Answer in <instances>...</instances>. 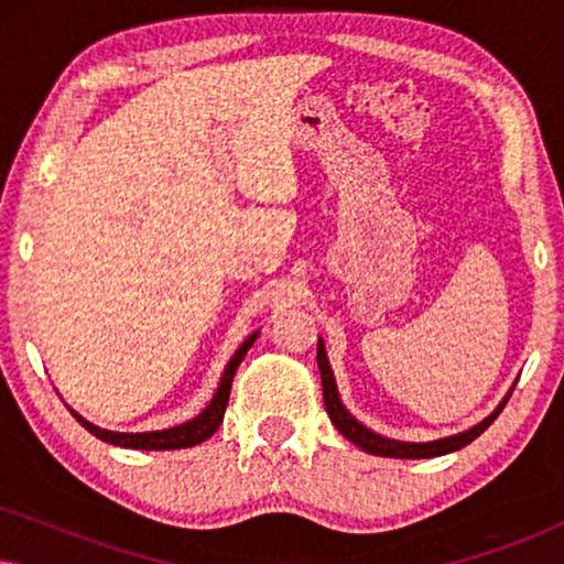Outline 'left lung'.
I'll use <instances>...</instances> for the list:
<instances>
[{
    "mask_svg": "<svg viewBox=\"0 0 564 564\" xmlns=\"http://www.w3.org/2000/svg\"><path fill=\"white\" fill-rule=\"evenodd\" d=\"M318 369H321V382H323V403H326V411L330 415V423L338 429V434H344L349 442H354L359 446V449H365L367 454H375V457H392V459H429V457H442V454H449V452H457L462 446H467L469 442H475L477 436L482 434L485 429L490 426L492 421L498 419V413L503 411V405L508 403V398H511V392L503 398V403H500L496 411H492L488 419L477 423V426L462 431V434H454V436H444V438H436V442H423V444H413V442H398V438H388V436H380L375 434L372 429L361 426V423L354 419V415L346 411L341 398H338V390H336V380H334V372H330V365H328V357H326V346L318 338Z\"/></svg>",
    "mask_w": 564,
    "mask_h": 564,
    "instance_id": "1",
    "label": "left lung"
}]
</instances>
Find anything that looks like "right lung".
I'll use <instances>...</instances> for the list:
<instances>
[{"label":"right lung","instance_id":"1","mask_svg":"<svg viewBox=\"0 0 564 564\" xmlns=\"http://www.w3.org/2000/svg\"><path fill=\"white\" fill-rule=\"evenodd\" d=\"M259 330L257 334H251L246 341L238 346L234 357H230L226 372L220 377V384L218 390H215V395L207 408L195 419L187 421V423H180V426H172V429H164V431H143V434H120V431H107V429H99L95 423H89L87 419H82L79 413L72 411V415L76 421L82 423L84 429L89 431V434H95L97 438H102L107 444H115V446H126V449H187V446H195L199 442H205V438H210L218 426L223 423V413H226V405H228V395H230V384H234V375L238 365H241L246 351L251 349V344L257 341Z\"/></svg>","mask_w":564,"mask_h":564}]
</instances>
